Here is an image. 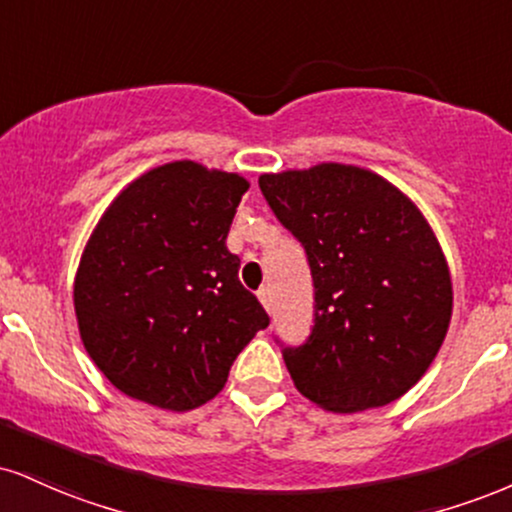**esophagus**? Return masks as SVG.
<instances>
[{
    "mask_svg": "<svg viewBox=\"0 0 512 512\" xmlns=\"http://www.w3.org/2000/svg\"><path fill=\"white\" fill-rule=\"evenodd\" d=\"M257 298H260V303L264 305V310H272V293H269V288H262L260 293H257Z\"/></svg>",
    "mask_w": 512,
    "mask_h": 512,
    "instance_id": "1",
    "label": "esophagus"
}]
</instances>
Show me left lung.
I'll return each instance as SVG.
<instances>
[{
  "label": "left lung",
  "instance_id": "8db88e82",
  "mask_svg": "<svg viewBox=\"0 0 512 512\" xmlns=\"http://www.w3.org/2000/svg\"><path fill=\"white\" fill-rule=\"evenodd\" d=\"M260 188L303 243L315 283L312 334L283 348L295 389L331 412L408 393L453 312L451 272L424 214L386 178L350 164L262 174Z\"/></svg>",
  "mask_w": 512,
  "mask_h": 512
}]
</instances>
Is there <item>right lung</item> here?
<instances>
[{
    "mask_svg": "<svg viewBox=\"0 0 512 512\" xmlns=\"http://www.w3.org/2000/svg\"><path fill=\"white\" fill-rule=\"evenodd\" d=\"M248 188L238 174L169 162L128 183L97 221L73 307L85 350L121 393L162 410L200 408L269 326L226 248Z\"/></svg>",
    "mask_w": 512,
    "mask_h": 512,
    "instance_id": "1",
    "label": "right lung"
}]
</instances>
